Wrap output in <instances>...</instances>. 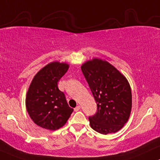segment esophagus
Instances as JSON below:
<instances>
[{
	"label": "esophagus",
	"instance_id": "esophagus-1",
	"mask_svg": "<svg viewBox=\"0 0 160 160\" xmlns=\"http://www.w3.org/2000/svg\"><path fill=\"white\" fill-rule=\"evenodd\" d=\"M80 109V106H77L76 107V108H74V111H75V112H78Z\"/></svg>",
	"mask_w": 160,
	"mask_h": 160
}]
</instances>
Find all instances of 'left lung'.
I'll list each match as a JSON object with an SVG mask.
<instances>
[{
  "label": "left lung",
  "mask_w": 160,
  "mask_h": 160,
  "mask_svg": "<svg viewBox=\"0 0 160 160\" xmlns=\"http://www.w3.org/2000/svg\"><path fill=\"white\" fill-rule=\"evenodd\" d=\"M81 70L97 105L89 117L90 127L102 134L118 131L128 121L132 95L127 78L110 63L93 58L83 63Z\"/></svg>",
  "instance_id": "8db88e82"
}]
</instances>
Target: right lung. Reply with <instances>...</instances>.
<instances>
[{
    "label": "right lung",
    "mask_w": 160,
    "mask_h": 160,
    "mask_svg": "<svg viewBox=\"0 0 160 160\" xmlns=\"http://www.w3.org/2000/svg\"><path fill=\"white\" fill-rule=\"evenodd\" d=\"M68 68L67 63H49L35 75L29 85L26 97V110L33 122L42 128H61L73 111L58 87V82Z\"/></svg>",
    "instance_id": "1"
}]
</instances>
